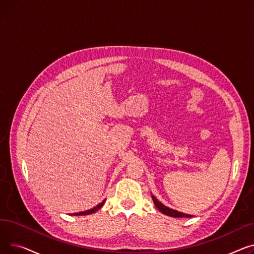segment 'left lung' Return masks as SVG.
I'll return each instance as SVG.
<instances>
[{
    "instance_id": "8db88e82",
    "label": "left lung",
    "mask_w": 254,
    "mask_h": 254,
    "mask_svg": "<svg viewBox=\"0 0 254 254\" xmlns=\"http://www.w3.org/2000/svg\"><path fill=\"white\" fill-rule=\"evenodd\" d=\"M151 196H152V199H153V203H154L155 207L162 213H164V214H166L168 216H171V217H191V215H190V214H185V213L178 212L176 210H173V209H170V208L164 206L161 202L157 201L155 196H153V195H151Z\"/></svg>"
}]
</instances>
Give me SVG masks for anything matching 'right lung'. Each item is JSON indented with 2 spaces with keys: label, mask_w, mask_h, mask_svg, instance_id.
Returning a JSON list of instances; mask_svg holds the SVG:
<instances>
[{
  "label": "right lung",
  "mask_w": 254,
  "mask_h": 254,
  "mask_svg": "<svg viewBox=\"0 0 254 254\" xmlns=\"http://www.w3.org/2000/svg\"><path fill=\"white\" fill-rule=\"evenodd\" d=\"M105 201H106V199H104V201H103L102 203H100L97 207H93V208H92V209H90V210L83 211V212H79V213H74L73 215H87V214H91V213H95L96 211H98V210H99V209L104 205Z\"/></svg>",
  "instance_id": "right-lung-1"
}]
</instances>
